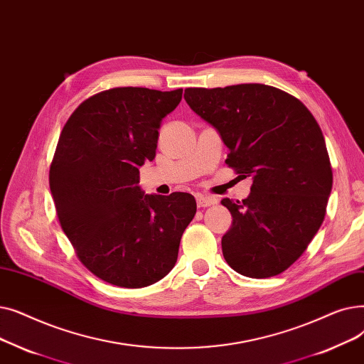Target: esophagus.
I'll list each match as a JSON object with an SVG mask.
<instances>
[{
    "label": "esophagus",
    "mask_w": 364,
    "mask_h": 364,
    "mask_svg": "<svg viewBox=\"0 0 364 364\" xmlns=\"http://www.w3.org/2000/svg\"><path fill=\"white\" fill-rule=\"evenodd\" d=\"M196 200H197V205H198V207H209V205L215 204V198L203 196V194H197V196H196Z\"/></svg>",
    "instance_id": "1"
}]
</instances>
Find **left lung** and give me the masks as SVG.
Masks as SVG:
<instances>
[{
	"mask_svg": "<svg viewBox=\"0 0 364 364\" xmlns=\"http://www.w3.org/2000/svg\"><path fill=\"white\" fill-rule=\"evenodd\" d=\"M183 97L219 133L228 166L253 181L243 201L222 200L232 215L225 261L250 279L283 272L317 234L332 191L318 123L301 100L265 84L186 89Z\"/></svg>",
	"mask_w": 364,
	"mask_h": 364,
	"instance_id": "obj_1",
	"label": "left lung"
}]
</instances>
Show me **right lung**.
Listing matches in <instances>:
<instances>
[{"label": "right lung", "instance_id": "right-lung-1", "mask_svg": "<svg viewBox=\"0 0 364 364\" xmlns=\"http://www.w3.org/2000/svg\"><path fill=\"white\" fill-rule=\"evenodd\" d=\"M181 99L182 89H111L84 100L60 133L50 167L58 218L80 261L114 286L139 289L166 277L197 212L191 194H145L137 185L163 118Z\"/></svg>", "mask_w": 364, "mask_h": 364}]
</instances>
